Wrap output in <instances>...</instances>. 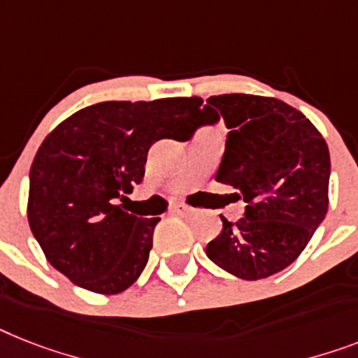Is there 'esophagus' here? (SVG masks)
I'll return each mask as SVG.
<instances>
[{"label": "esophagus", "instance_id": "1", "mask_svg": "<svg viewBox=\"0 0 358 358\" xmlns=\"http://www.w3.org/2000/svg\"><path fill=\"white\" fill-rule=\"evenodd\" d=\"M172 212L177 215H190V214H194V208H190V206L181 205V203H179V205L172 206Z\"/></svg>", "mask_w": 358, "mask_h": 358}]
</instances>
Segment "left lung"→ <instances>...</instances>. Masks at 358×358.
Returning <instances> with one entry per match:
<instances>
[{"label":"left lung","instance_id":"left-lung-1","mask_svg":"<svg viewBox=\"0 0 358 358\" xmlns=\"http://www.w3.org/2000/svg\"><path fill=\"white\" fill-rule=\"evenodd\" d=\"M205 124L225 120L215 181L236 188L243 217L225 220L206 245L217 267L241 280L280 273L300 256L327 214L331 161L326 141L298 109L256 94L210 96Z\"/></svg>","mask_w":358,"mask_h":358}]
</instances>
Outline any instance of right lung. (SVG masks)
<instances>
[{
    "label": "right lung",
    "mask_w": 358,
    "mask_h": 358,
    "mask_svg": "<svg viewBox=\"0 0 358 358\" xmlns=\"http://www.w3.org/2000/svg\"><path fill=\"white\" fill-rule=\"evenodd\" d=\"M203 100L100 102L56 126L32 161L29 225L47 262L78 287L117 294L137 282L159 217L122 210L161 138L188 141Z\"/></svg>",
    "instance_id": "1"
}]
</instances>
